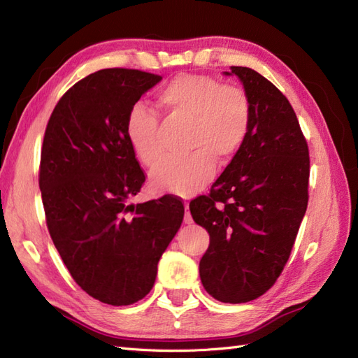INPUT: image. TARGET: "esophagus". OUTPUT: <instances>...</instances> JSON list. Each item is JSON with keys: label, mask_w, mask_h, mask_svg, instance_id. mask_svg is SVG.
Here are the masks:
<instances>
[{"label": "esophagus", "mask_w": 358, "mask_h": 358, "mask_svg": "<svg viewBox=\"0 0 358 358\" xmlns=\"http://www.w3.org/2000/svg\"><path fill=\"white\" fill-rule=\"evenodd\" d=\"M185 208H186V214H185V223H186V224H192V223H194V220H192L191 212H189V204H187V203L185 204Z\"/></svg>", "instance_id": "1"}]
</instances>
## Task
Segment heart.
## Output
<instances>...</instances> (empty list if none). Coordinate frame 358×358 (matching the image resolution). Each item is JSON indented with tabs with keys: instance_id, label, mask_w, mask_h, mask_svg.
Returning <instances> with one entry per match:
<instances>
[{
	"instance_id": "1",
	"label": "heart",
	"mask_w": 358,
	"mask_h": 358,
	"mask_svg": "<svg viewBox=\"0 0 358 358\" xmlns=\"http://www.w3.org/2000/svg\"><path fill=\"white\" fill-rule=\"evenodd\" d=\"M157 108L166 117L187 121L186 150L191 152L155 167L150 185L158 192H199L214 177L215 162L224 166L238 154L252 121L245 89L200 73L177 75L158 92ZM124 132L138 162L154 167L163 155L155 113L134 104L127 112Z\"/></svg>"
}]
</instances>
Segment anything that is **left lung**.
I'll use <instances>...</instances> for the list:
<instances>
[{
  "label": "left lung",
  "instance_id": "8db88e82",
  "mask_svg": "<svg viewBox=\"0 0 358 358\" xmlns=\"http://www.w3.org/2000/svg\"><path fill=\"white\" fill-rule=\"evenodd\" d=\"M231 72L250 101L248 140L189 208L210 237L200 260L204 289L218 301L246 303L269 291L291 255L309 200V149L291 103L269 80L243 66Z\"/></svg>",
  "mask_w": 358,
  "mask_h": 358
}]
</instances>
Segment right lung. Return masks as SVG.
Returning <instances> with one entry per match:
<instances>
[{
	"instance_id": "right-lung-1",
	"label": "right lung",
	"mask_w": 358,
	"mask_h": 358,
	"mask_svg": "<svg viewBox=\"0 0 358 358\" xmlns=\"http://www.w3.org/2000/svg\"><path fill=\"white\" fill-rule=\"evenodd\" d=\"M162 77L112 67L80 80L45 126L38 183L50 238L83 291L106 305L146 296L185 215L178 196L127 201L146 175L124 132L129 109Z\"/></svg>"
}]
</instances>
